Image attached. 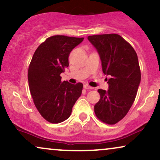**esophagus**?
Masks as SVG:
<instances>
[{
    "instance_id": "34e87169",
    "label": "esophagus",
    "mask_w": 160,
    "mask_h": 160,
    "mask_svg": "<svg viewBox=\"0 0 160 160\" xmlns=\"http://www.w3.org/2000/svg\"><path fill=\"white\" fill-rule=\"evenodd\" d=\"M83 88H86V89H88V90H90V89H92V86H88V85H87V84H85V85L83 86Z\"/></svg>"
}]
</instances>
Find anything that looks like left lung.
<instances>
[{
  "mask_svg": "<svg viewBox=\"0 0 160 160\" xmlns=\"http://www.w3.org/2000/svg\"><path fill=\"white\" fill-rule=\"evenodd\" d=\"M101 60L102 70L109 77L107 91L98 89L99 101L95 105L101 122L115 124L124 118L135 101L141 81V72L135 50L118 34L88 36Z\"/></svg>",
  "mask_w": 160,
  "mask_h": 160,
  "instance_id": "1",
  "label": "left lung"
}]
</instances>
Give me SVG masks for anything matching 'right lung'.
Masks as SVG:
<instances>
[{
  "label": "right lung",
  "mask_w": 160,
  "mask_h": 160,
  "mask_svg": "<svg viewBox=\"0 0 160 160\" xmlns=\"http://www.w3.org/2000/svg\"><path fill=\"white\" fill-rule=\"evenodd\" d=\"M84 38L53 36L38 47L28 69V82L34 104L48 122L57 124L69 118L82 90V83L61 81L68 67L71 51Z\"/></svg>",
  "instance_id": "right-lung-1"
}]
</instances>
